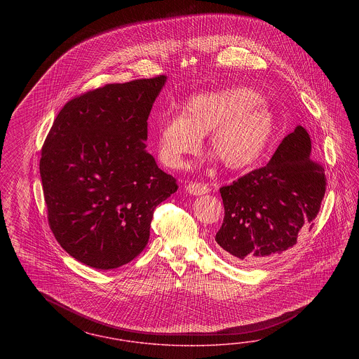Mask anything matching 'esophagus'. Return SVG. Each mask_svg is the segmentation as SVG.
<instances>
[{"instance_id":"esophagus-1","label":"esophagus","mask_w":359,"mask_h":359,"mask_svg":"<svg viewBox=\"0 0 359 359\" xmlns=\"http://www.w3.org/2000/svg\"><path fill=\"white\" fill-rule=\"evenodd\" d=\"M185 189L189 195L194 196L205 195L210 191V188L207 184H203V183H189L185 187Z\"/></svg>"}]
</instances>
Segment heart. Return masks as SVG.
I'll return each instance as SVG.
<instances>
[{
  "instance_id": "obj_1",
  "label": "heart",
  "mask_w": 359,
  "mask_h": 359,
  "mask_svg": "<svg viewBox=\"0 0 359 359\" xmlns=\"http://www.w3.org/2000/svg\"><path fill=\"white\" fill-rule=\"evenodd\" d=\"M275 128V114L258 90L215 89L188 98L182 114H163L156 128V150L165 165L180 168L210 133V149L224 165L243 170L261 159Z\"/></svg>"
}]
</instances>
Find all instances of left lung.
Returning <instances> with one entry per match:
<instances>
[{
    "instance_id": "8db88e82",
    "label": "left lung",
    "mask_w": 359,
    "mask_h": 359,
    "mask_svg": "<svg viewBox=\"0 0 359 359\" xmlns=\"http://www.w3.org/2000/svg\"><path fill=\"white\" fill-rule=\"evenodd\" d=\"M311 152L309 134L299 125L267 165L219 188L225 216L216 242L233 261H266L292 248L302 229H312L326 183Z\"/></svg>"
}]
</instances>
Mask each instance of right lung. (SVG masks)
<instances>
[{"label":"right lung","instance_id":"add662e5","mask_svg":"<svg viewBox=\"0 0 359 359\" xmlns=\"http://www.w3.org/2000/svg\"><path fill=\"white\" fill-rule=\"evenodd\" d=\"M165 81L108 84L72 98L44 141L39 171L50 228L71 257L96 270L140 255L155 208L177 191L144 143Z\"/></svg>","mask_w":359,"mask_h":359}]
</instances>
